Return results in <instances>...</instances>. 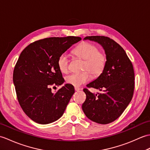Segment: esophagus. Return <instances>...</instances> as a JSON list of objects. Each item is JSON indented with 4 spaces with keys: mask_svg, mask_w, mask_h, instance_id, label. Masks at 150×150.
<instances>
[{
    "mask_svg": "<svg viewBox=\"0 0 150 150\" xmlns=\"http://www.w3.org/2000/svg\"><path fill=\"white\" fill-rule=\"evenodd\" d=\"M74 89H75V91H79V90H80V88L77 87V86H75V87H74Z\"/></svg>",
    "mask_w": 150,
    "mask_h": 150,
    "instance_id": "obj_1",
    "label": "esophagus"
}]
</instances>
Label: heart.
<instances>
[{
    "label": "heart",
    "instance_id": "obj_1",
    "mask_svg": "<svg viewBox=\"0 0 150 150\" xmlns=\"http://www.w3.org/2000/svg\"><path fill=\"white\" fill-rule=\"evenodd\" d=\"M73 54L84 60L82 67L84 71L67 76L65 80L68 84L75 86H80L91 79V74L93 77H98L104 71L107 58L104 52L99 50L97 45L89 42H83L73 51ZM58 67L62 73L68 72L69 59L65 53H63L58 57Z\"/></svg>",
    "mask_w": 150,
    "mask_h": 150
}]
</instances>
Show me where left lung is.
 Wrapping results in <instances>:
<instances>
[{
  "label": "left lung",
  "mask_w": 150,
  "mask_h": 150,
  "mask_svg": "<svg viewBox=\"0 0 150 150\" xmlns=\"http://www.w3.org/2000/svg\"><path fill=\"white\" fill-rule=\"evenodd\" d=\"M85 40L97 42L105 49L107 62L104 71L87 88L99 90L93 94L84 88L86 100L82 109L89 119L106 125L119 118L130 103L135 86L132 63L121 46L104 36H86Z\"/></svg>",
  "instance_id": "8db88e82"
}]
</instances>
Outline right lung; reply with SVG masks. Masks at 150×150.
<instances>
[{"mask_svg":"<svg viewBox=\"0 0 150 150\" xmlns=\"http://www.w3.org/2000/svg\"><path fill=\"white\" fill-rule=\"evenodd\" d=\"M81 40L78 36L47 38L31 43L21 52L13 79L19 104L33 121L46 125L64 114L75 91L72 85L65 84L52 92L51 87L65 81L58 59Z\"/></svg>","mask_w":150,"mask_h":150,"instance_id":"obj_1","label":"right lung"}]
</instances>
